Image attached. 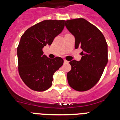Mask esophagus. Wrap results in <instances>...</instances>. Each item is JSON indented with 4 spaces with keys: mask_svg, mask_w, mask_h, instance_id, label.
<instances>
[{
    "mask_svg": "<svg viewBox=\"0 0 120 120\" xmlns=\"http://www.w3.org/2000/svg\"><path fill=\"white\" fill-rule=\"evenodd\" d=\"M64 63H68V62L67 60H64Z\"/></svg>",
    "mask_w": 120,
    "mask_h": 120,
    "instance_id": "34e87169",
    "label": "esophagus"
}]
</instances>
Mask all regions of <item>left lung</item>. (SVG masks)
Segmentation results:
<instances>
[{
  "label": "left lung",
  "instance_id": "left-lung-1",
  "mask_svg": "<svg viewBox=\"0 0 120 120\" xmlns=\"http://www.w3.org/2000/svg\"><path fill=\"white\" fill-rule=\"evenodd\" d=\"M65 26L75 37V49L82 50L80 61L70 62L68 82L77 91H86L97 83L103 73L108 63V45L99 29L83 18L66 20Z\"/></svg>",
  "mask_w": 120,
  "mask_h": 120
}]
</instances>
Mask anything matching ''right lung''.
I'll return each mask as SVG.
<instances>
[{
	"label": "right lung",
	"instance_id": "add662e5",
	"mask_svg": "<svg viewBox=\"0 0 120 120\" xmlns=\"http://www.w3.org/2000/svg\"><path fill=\"white\" fill-rule=\"evenodd\" d=\"M64 27L65 20H47L28 29L22 35L17 47L19 72L30 89L37 91L49 89L55 72L63 65L61 57L49 58L43 55L42 49L52 44Z\"/></svg>",
	"mask_w": 120,
	"mask_h": 120
}]
</instances>
